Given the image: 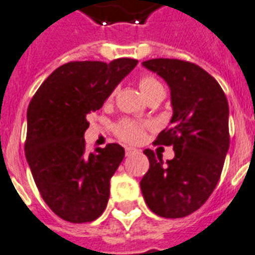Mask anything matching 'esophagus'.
Returning <instances> with one entry per match:
<instances>
[{
	"label": "esophagus",
	"instance_id": "1",
	"mask_svg": "<svg viewBox=\"0 0 255 255\" xmlns=\"http://www.w3.org/2000/svg\"><path fill=\"white\" fill-rule=\"evenodd\" d=\"M135 151H136V149H133V147H129V146H126V155L132 154V153H135Z\"/></svg>",
	"mask_w": 255,
	"mask_h": 255
}]
</instances>
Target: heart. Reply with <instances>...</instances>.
<instances>
[{
    "label": "heart",
    "instance_id": "obj_1",
    "mask_svg": "<svg viewBox=\"0 0 255 255\" xmlns=\"http://www.w3.org/2000/svg\"><path fill=\"white\" fill-rule=\"evenodd\" d=\"M158 87H161V84L151 76H143L139 80V89L142 91V94L144 95V98ZM116 131L123 139H126L128 142H139L143 138V126L139 123L124 120V122H120L117 124Z\"/></svg>",
    "mask_w": 255,
    "mask_h": 255
}]
</instances>
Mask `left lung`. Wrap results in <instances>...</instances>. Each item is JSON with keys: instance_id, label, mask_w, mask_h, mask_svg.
<instances>
[{"instance_id": "1", "label": "left lung", "mask_w": 255, "mask_h": 255, "mask_svg": "<svg viewBox=\"0 0 255 255\" xmlns=\"http://www.w3.org/2000/svg\"><path fill=\"white\" fill-rule=\"evenodd\" d=\"M171 90L169 128L157 143L173 146L175 157L162 161L151 150L140 190L151 212L165 219L186 217L208 201L219 183L230 149V108L217 80L195 64L154 58L142 63Z\"/></svg>"}]
</instances>
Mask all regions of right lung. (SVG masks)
I'll list each match as a JSON object with an SVG mask.
<instances>
[{"instance_id": "1", "label": "right lung", "mask_w": 255, "mask_h": 255, "mask_svg": "<svg viewBox=\"0 0 255 255\" xmlns=\"http://www.w3.org/2000/svg\"><path fill=\"white\" fill-rule=\"evenodd\" d=\"M136 64L132 58L64 64L28 105L25 158L43 201L65 221H94L108 205L111 177L124 149L109 143L87 153V115L102 108Z\"/></svg>"}]
</instances>
